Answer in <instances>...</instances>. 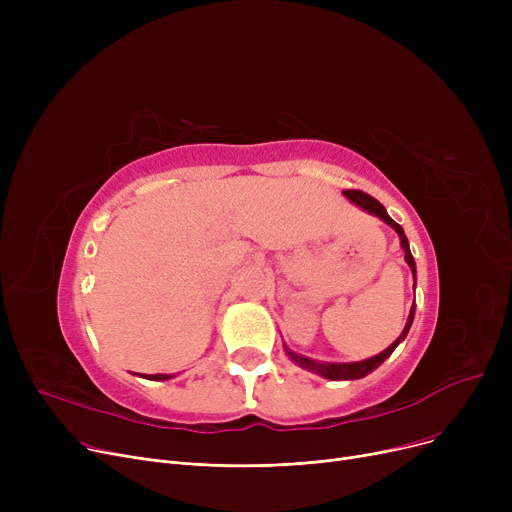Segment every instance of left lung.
Here are the masks:
<instances>
[{
    "mask_svg": "<svg viewBox=\"0 0 512 512\" xmlns=\"http://www.w3.org/2000/svg\"><path fill=\"white\" fill-rule=\"evenodd\" d=\"M348 201L351 203H355L357 207H361L363 211H367V213H371V215H375V218H380L384 224H388L396 234H398V238H400V247H402V251H405V261L409 263V267H411V272H413V278H415V282H417V267H415V259H413V255H411V249H409V240H407V236H405V230L400 228V224H396L390 215H388V211H386V207L378 201V199H373V197H369L367 193H363V191H344L342 193ZM415 301H413V305H411V311H409V317H407V324H405V330H402V334L386 348V351H382L380 355H375V357H369V359H365V361H355V363H326V361H313V359H309V357H303V355H297L294 351H290V348L284 344V351H286V355L297 363L299 367H303V369H307V371H313V373H317V375H321V378H326V380H361V378H365L367 373H371L373 369H378L392 353H394V348L407 338V334H409V330H411V326H413V319H415Z\"/></svg>",
    "mask_w": 512,
    "mask_h": 512,
    "instance_id": "left-lung-1",
    "label": "left lung"
}]
</instances>
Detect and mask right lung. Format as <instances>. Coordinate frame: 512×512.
Listing matches in <instances>:
<instances>
[{"label": "right lung", "instance_id": "obj_1", "mask_svg": "<svg viewBox=\"0 0 512 512\" xmlns=\"http://www.w3.org/2000/svg\"><path fill=\"white\" fill-rule=\"evenodd\" d=\"M141 378H145V380H153V382H164V380L174 378V375H170V373H155V375H141Z\"/></svg>", "mask_w": 512, "mask_h": 512}]
</instances>
